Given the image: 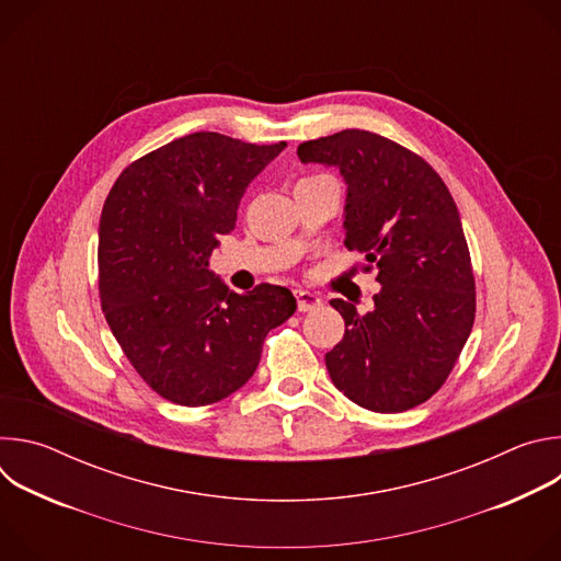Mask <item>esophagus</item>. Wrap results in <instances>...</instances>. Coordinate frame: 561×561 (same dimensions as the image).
Masks as SVG:
<instances>
[{
	"label": "esophagus",
	"instance_id": "esophagus-1",
	"mask_svg": "<svg viewBox=\"0 0 561 561\" xmlns=\"http://www.w3.org/2000/svg\"><path fill=\"white\" fill-rule=\"evenodd\" d=\"M295 297H297V308L301 312H308V310H314V308L322 306V297L310 293V290H301L299 288V290H295Z\"/></svg>",
	"mask_w": 561,
	"mask_h": 561
}]
</instances>
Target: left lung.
Wrapping results in <instances>:
<instances>
[{"instance_id":"1","label":"left lung","mask_w":561,"mask_h":561,"mask_svg":"<svg viewBox=\"0 0 561 561\" xmlns=\"http://www.w3.org/2000/svg\"><path fill=\"white\" fill-rule=\"evenodd\" d=\"M297 154L344 178V244L364 253L381 284L366 314L331 301L346 331L327 353L329 375L362 409L409 411L446 381L474 322L457 206L422 157L368 130L304 141Z\"/></svg>"}]
</instances>
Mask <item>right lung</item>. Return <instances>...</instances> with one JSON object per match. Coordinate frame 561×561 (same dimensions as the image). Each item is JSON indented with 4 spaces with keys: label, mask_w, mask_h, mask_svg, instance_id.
I'll return each instance as SVG.
<instances>
[{
    "label": "right lung",
    "mask_w": 561,
    "mask_h": 561,
    "mask_svg": "<svg viewBox=\"0 0 561 561\" xmlns=\"http://www.w3.org/2000/svg\"><path fill=\"white\" fill-rule=\"evenodd\" d=\"M286 148L193 133L137 159L100 219L106 322L141 379L180 407H206L255 373L266 335L295 312L284 286L228 293L208 268L249 184Z\"/></svg>",
    "instance_id": "right-lung-1"
}]
</instances>
